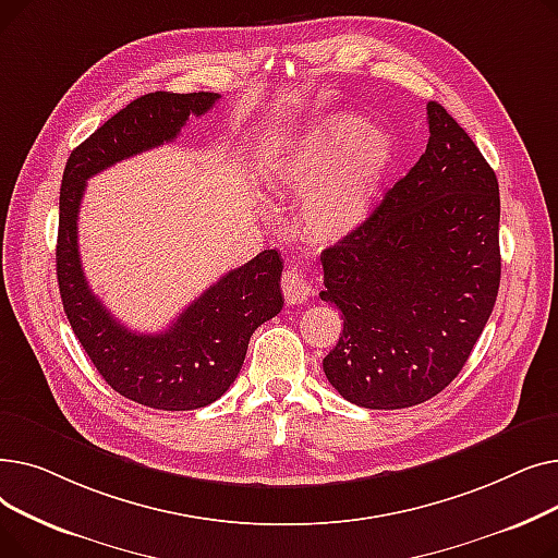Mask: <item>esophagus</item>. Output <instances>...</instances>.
Returning <instances> with one entry per match:
<instances>
[{
	"instance_id": "esophagus-1",
	"label": "esophagus",
	"mask_w": 558,
	"mask_h": 558,
	"mask_svg": "<svg viewBox=\"0 0 558 558\" xmlns=\"http://www.w3.org/2000/svg\"><path fill=\"white\" fill-rule=\"evenodd\" d=\"M312 294V287L305 280V276L296 269H289L282 274V296L289 305H296L307 301V296Z\"/></svg>"
}]
</instances>
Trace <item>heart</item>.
I'll return each instance as SVG.
<instances>
[{
	"instance_id": "heart-1",
	"label": "heart",
	"mask_w": 558,
	"mask_h": 558,
	"mask_svg": "<svg viewBox=\"0 0 558 558\" xmlns=\"http://www.w3.org/2000/svg\"><path fill=\"white\" fill-rule=\"evenodd\" d=\"M398 156L396 137L353 112L324 117L269 158L274 187L303 196L301 221L316 242L357 232L375 210Z\"/></svg>"
}]
</instances>
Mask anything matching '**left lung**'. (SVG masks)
Masks as SVG:
<instances>
[{
    "label": "left lung",
    "mask_w": 558,
    "mask_h": 558,
    "mask_svg": "<svg viewBox=\"0 0 558 558\" xmlns=\"http://www.w3.org/2000/svg\"><path fill=\"white\" fill-rule=\"evenodd\" d=\"M429 142L368 221L320 253V301L343 314L324 360L353 404L402 409L459 375L500 289V187L454 117L427 104Z\"/></svg>",
    "instance_id": "obj_1"
}]
</instances>
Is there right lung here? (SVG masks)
Instances as JSON below:
<instances>
[{
  "instance_id": "add662e5",
  "label": "right lung",
  "mask_w": 558,
  "mask_h": 558,
  "mask_svg": "<svg viewBox=\"0 0 558 558\" xmlns=\"http://www.w3.org/2000/svg\"><path fill=\"white\" fill-rule=\"evenodd\" d=\"M215 101L217 93L144 95L81 142L63 171L56 276L70 326L117 393L165 412L210 404L234 383L251 335L282 310L280 253L262 251L205 289L165 332L140 335L122 326L93 294L81 267L76 221L87 179L173 142L190 114H205Z\"/></svg>"
}]
</instances>
